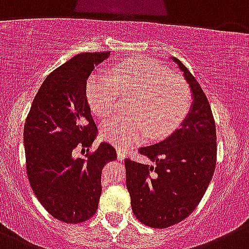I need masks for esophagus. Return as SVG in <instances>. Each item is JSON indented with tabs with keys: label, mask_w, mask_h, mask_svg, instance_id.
Listing matches in <instances>:
<instances>
[{
	"label": "esophagus",
	"mask_w": 249,
	"mask_h": 249,
	"mask_svg": "<svg viewBox=\"0 0 249 249\" xmlns=\"http://www.w3.org/2000/svg\"><path fill=\"white\" fill-rule=\"evenodd\" d=\"M124 158H126V151L121 148H117V159L118 160H120V161H122V160H124Z\"/></svg>",
	"instance_id": "1"
}]
</instances>
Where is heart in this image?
I'll list each match as a JSON object with an SVG mask.
<instances>
[{"instance_id":"obj_1","label":"heart","mask_w":249,"mask_h":249,"mask_svg":"<svg viewBox=\"0 0 249 249\" xmlns=\"http://www.w3.org/2000/svg\"><path fill=\"white\" fill-rule=\"evenodd\" d=\"M121 94L133 95L132 113L106 121L101 133L106 141L123 148L146 134L153 139L166 136L186 117L192 104L191 88L181 75L143 57L116 66L112 78L96 74L88 80V100L100 117L116 112Z\"/></svg>"}]
</instances>
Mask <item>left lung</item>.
I'll return each mask as SVG.
<instances>
[{"mask_svg": "<svg viewBox=\"0 0 249 249\" xmlns=\"http://www.w3.org/2000/svg\"><path fill=\"white\" fill-rule=\"evenodd\" d=\"M193 103L179 128L164 141L139 149L154 166L126 159V183L137 219L165 229L188 217L204 196L216 165V129L199 83L177 58Z\"/></svg>", "mask_w": 249, "mask_h": 249, "instance_id": "8db88e82", "label": "left lung"}]
</instances>
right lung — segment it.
<instances>
[{
    "label": "right lung",
    "instance_id": "1",
    "mask_svg": "<svg viewBox=\"0 0 249 249\" xmlns=\"http://www.w3.org/2000/svg\"><path fill=\"white\" fill-rule=\"evenodd\" d=\"M110 52H83L50 73L35 95L24 124L27 174L42 207L60 221L90 219L101 196V171L117 159L111 144L100 143L87 158L98 127L87 99V79Z\"/></svg>",
    "mask_w": 249,
    "mask_h": 249
}]
</instances>
